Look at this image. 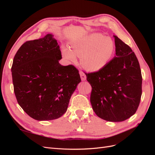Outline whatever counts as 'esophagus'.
<instances>
[{"instance_id": "34e87169", "label": "esophagus", "mask_w": 155, "mask_h": 155, "mask_svg": "<svg viewBox=\"0 0 155 155\" xmlns=\"http://www.w3.org/2000/svg\"><path fill=\"white\" fill-rule=\"evenodd\" d=\"M79 74H80V76H81V79L82 81H85L86 80V75L84 73L83 71H79Z\"/></svg>"}]
</instances>
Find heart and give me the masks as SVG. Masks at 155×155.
Listing matches in <instances>:
<instances>
[{"instance_id":"obj_1","label":"heart","mask_w":155,"mask_h":155,"mask_svg":"<svg viewBox=\"0 0 155 155\" xmlns=\"http://www.w3.org/2000/svg\"><path fill=\"white\" fill-rule=\"evenodd\" d=\"M72 51L68 48H63L64 58L75 61L76 56L81 57V63L85 69L90 71H98L110 62L115 50L114 41L110 37L101 34H94L72 44Z\"/></svg>"}]
</instances>
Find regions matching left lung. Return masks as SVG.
<instances>
[{
	"mask_svg": "<svg viewBox=\"0 0 155 155\" xmlns=\"http://www.w3.org/2000/svg\"><path fill=\"white\" fill-rule=\"evenodd\" d=\"M116 56L96 72L85 73L91 84V103L100 118L122 121L137 112L142 96L138 60L130 46L114 35Z\"/></svg>",
	"mask_w": 155,
	"mask_h": 155,
	"instance_id": "obj_1",
	"label": "left lung"
}]
</instances>
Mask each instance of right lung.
Masks as SVG:
<instances>
[{
  "label": "right lung",
  "mask_w": 155,
  "mask_h": 155,
  "mask_svg": "<svg viewBox=\"0 0 155 155\" xmlns=\"http://www.w3.org/2000/svg\"><path fill=\"white\" fill-rule=\"evenodd\" d=\"M53 36L47 34L25 42L17 51L12 67L18 105L31 118L39 121L63 116L81 81L74 65L59 64L61 52Z\"/></svg>",
  "instance_id": "1"
}]
</instances>
